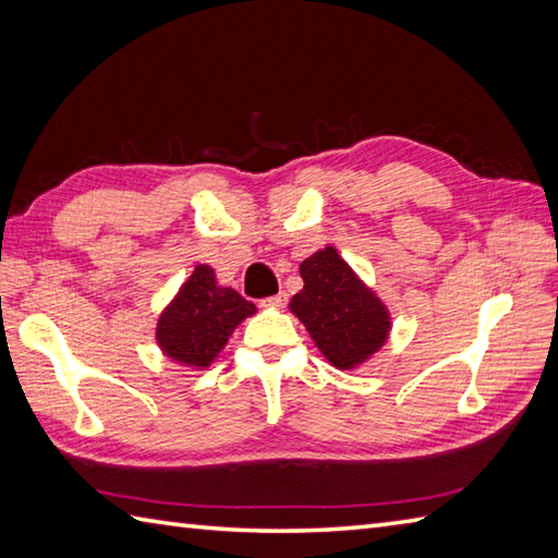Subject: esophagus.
<instances>
[{"label":"esophagus","instance_id":"obj_1","mask_svg":"<svg viewBox=\"0 0 558 558\" xmlns=\"http://www.w3.org/2000/svg\"><path fill=\"white\" fill-rule=\"evenodd\" d=\"M288 304V294L286 292H278L276 298H268L264 300V306H272V310H282V306Z\"/></svg>","mask_w":558,"mask_h":558}]
</instances>
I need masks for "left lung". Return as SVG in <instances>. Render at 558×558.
<instances>
[{"instance_id": "1", "label": "left lung", "mask_w": 558, "mask_h": 558, "mask_svg": "<svg viewBox=\"0 0 558 558\" xmlns=\"http://www.w3.org/2000/svg\"><path fill=\"white\" fill-rule=\"evenodd\" d=\"M304 288L290 312L310 330L316 348L338 369H354L381 350L390 333V314L357 278L333 246L302 260Z\"/></svg>"}]
</instances>
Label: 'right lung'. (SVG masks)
Masks as SVG:
<instances>
[{"label":"right lung","mask_w":558,"mask_h":558,"mask_svg":"<svg viewBox=\"0 0 558 558\" xmlns=\"http://www.w3.org/2000/svg\"><path fill=\"white\" fill-rule=\"evenodd\" d=\"M252 314H256L252 302L232 288L218 286L216 270L198 264L160 314L156 340L165 357L206 369L228 345L232 330Z\"/></svg>","instance_id":"obj_1"}]
</instances>
